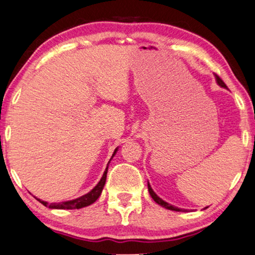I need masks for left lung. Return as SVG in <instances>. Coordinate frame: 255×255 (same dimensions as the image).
Segmentation results:
<instances>
[{
    "label": "left lung",
    "mask_w": 255,
    "mask_h": 255,
    "mask_svg": "<svg viewBox=\"0 0 255 255\" xmlns=\"http://www.w3.org/2000/svg\"><path fill=\"white\" fill-rule=\"evenodd\" d=\"M215 78H217L218 84L220 85V87H222V88H227V85L225 84V82H223L220 77H219L218 75H215ZM148 191H149V194H150V196H151V198L154 199V201H155L156 203H157L158 205L163 206V207H165V209H167V210H171V211H177V212H187V210L179 209V207H175V206H173V205L168 204V203H166L165 201H163L162 198H159L158 196L154 193V190L151 189V187H150V185H149V182H148Z\"/></svg>",
    "instance_id": "1"
}]
</instances>
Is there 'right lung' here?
Masks as SVG:
<instances>
[{
	"mask_svg": "<svg viewBox=\"0 0 255 255\" xmlns=\"http://www.w3.org/2000/svg\"><path fill=\"white\" fill-rule=\"evenodd\" d=\"M116 151H117V148L115 149L114 154H113L112 158L114 157ZM108 164H107V167H106V171H105V173L103 175V178L100 179V181L98 182V185L95 188H93V189L90 191V193L81 196V197H78L76 199H73V201L61 202V203H51V204H48V203L43 202V201H41V199H37V198L36 199L40 203H42V204L44 206H48L49 209H58V210H75V209H82V207L91 205L97 201L98 198H99V196L101 195V191H103V189H104V186L106 183V178H107Z\"/></svg>",
	"mask_w": 255,
	"mask_h": 255,
	"instance_id": "right-lung-1",
	"label": "right lung"
}]
</instances>
